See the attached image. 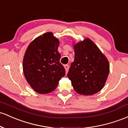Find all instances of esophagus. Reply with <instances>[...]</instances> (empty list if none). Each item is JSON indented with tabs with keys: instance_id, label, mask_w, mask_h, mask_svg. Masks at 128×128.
I'll use <instances>...</instances> for the list:
<instances>
[{
	"instance_id": "1",
	"label": "esophagus",
	"mask_w": 128,
	"mask_h": 128,
	"mask_svg": "<svg viewBox=\"0 0 128 128\" xmlns=\"http://www.w3.org/2000/svg\"><path fill=\"white\" fill-rule=\"evenodd\" d=\"M64 68H65L66 72V74H67V72H68V69H69V66H68V65H65V66H64Z\"/></svg>"
}]
</instances>
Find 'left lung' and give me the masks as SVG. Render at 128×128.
Masks as SVG:
<instances>
[{"label": "left lung", "instance_id": "1", "mask_svg": "<svg viewBox=\"0 0 128 128\" xmlns=\"http://www.w3.org/2000/svg\"><path fill=\"white\" fill-rule=\"evenodd\" d=\"M75 60L67 76L75 92L92 95L104 86L109 74V63L106 56L89 38L74 44Z\"/></svg>", "mask_w": 128, "mask_h": 128}]
</instances>
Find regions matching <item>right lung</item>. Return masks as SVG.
Returning <instances> with one entry per match:
<instances>
[{
    "mask_svg": "<svg viewBox=\"0 0 128 128\" xmlns=\"http://www.w3.org/2000/svg\"><path fill=\"white\" fill-rule=\"evenodd\" d=\"M59 44L60 40L53 33L47 32L31 42L25 51L24 74L31 88L38 93L53 92L66 75L65 69L60 62Z\"/></svg>",
    "mask_w": 128,
    "mask_h": 128,
    "instance_id": "1",
    "label": "right lung"
}]
</instances>
